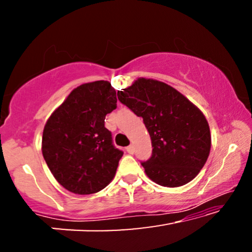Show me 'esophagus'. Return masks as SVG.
I'll use <instances>...</instances> for the list:
<instances>
[{"label":"esophagus","instance_id":"obj_1","mask_svg":"<svg viewBox=\"0 0 252 252\" xmlns=\"http://www.w3.org/2000/svg\"><path fill=\"white\" fill-rule=\"evenodd\" d=\"M126 151H127V153H128V154H130V155L134 154V147H133V146H128V147L126 148Z\"/></svg>","mask_w":252,"mask_h":252}]
</instances>
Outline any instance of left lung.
Listing matches in <instances>:
<instances>
[{"instance_id":"obj_1","label":"left lung","mask_w":252,"mask_h":252,"mask_svg":"<svg viewBox=\"0 0 252 252\" xmlns=\"http://www.w3.org/2000/svg\"><path fill=\"white\" fill-rule=\"evenodd\" d=\"M118 99L142 117L153 146L141 161L148 177L164 187H180L204 166L211 148L209 124L201 110L164 82L137 79Z\"/></svg>"}]
</instances>
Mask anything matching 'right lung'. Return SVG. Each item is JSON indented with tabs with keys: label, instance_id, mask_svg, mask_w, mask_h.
Wrapping results in <instances>:
<instances>
[{
	"label": "right lung",
	"instance_id": "right-lung-1",
	"mask_svg": "<svg viewBox=\"0 0 252 252\" xmlns=\"http://www.w3.org/2000/svg\"><path fill=\"white\" fill-rule=\"evenodd\" d=\"M117 108L116 91L99 80L79 86L49 117L42 155L58 184L79 195L94 194L115 177L123 151L104 126Z\"/></svg>",
	"mask_w": 252,
	"mask_h": 252
}]
</instances>
